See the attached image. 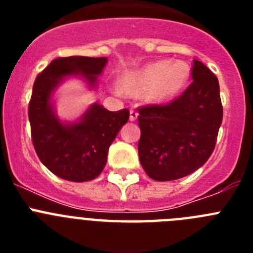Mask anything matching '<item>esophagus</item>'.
<instances>
[{
	"label": "esophagus",
	"instance_id": "esophagus-1",
	"mask_svg": "<svg viewBox=\"0 0 253 253\" xmlns=\"http://www.w3.org/2000/svg\"><path fill=\"white\" fill-rule=\"evenodd\" d=\"M137 118H138V113L135 110H133V109H131V110H130V116H129V119H130V122H135V120H137Z\"/></svg>",
	"mask_w": 253,
	"mask_h": 253
}]
</instances>
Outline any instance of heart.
I'll list each match as a JSON object with an SVG mask.
<instances>
[{
	"instance_id": "obj_1",
	"label": "heart",
	"mask_w": 253,
	"mask_h": 253,
	"mask_svg": "<svg viewBox=\"0 0 253 253\" xmlns=\"http://www.w3.org/2000/svg\"><path fill=\"white\" fill-rule=\"evenodd\" d=\"M189 78V69L182 62H153L124 75L120 87L124 92L142 93L154 102H163L177 95Z\"/></svg>"
}]
</instances>
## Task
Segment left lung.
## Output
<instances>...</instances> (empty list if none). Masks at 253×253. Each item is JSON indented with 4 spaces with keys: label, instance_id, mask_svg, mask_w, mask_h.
Wrapping results in <instances>:
<instances>
[{
    "label": "left lung",
    "instance_id": "left-lung-1",
    "mask_svg": "<svg viewBox=\"0 0 253 253\" xmlns=\"http://www.w3.org/2000/svg\"><path fill=\"white\" fill-rule=\"evenodd\" d=\"M193 82L167 105L139 107L138 153L147 175L172 181L193 173L211 156L223 119L219 82L194 59Z\"/></svg>",
    "mask_w": 253,
    "mask_h": 253
}]
</instances>
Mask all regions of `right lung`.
Wrapping results in <instances>:
<instances>
[{"mask_svg":"<svg viewBox=\"0 0 253 253\" xmlns=\"http://www.w3.org/2000/svg\"><path fill=\"white\" fill-rule=\"evenodd\" d=\"M106 63L105 57L57 58L35 80L29 102L31 139L39 160L58 177L73 182L97 177L106 165L109 147L128 122V109L109 111L93 104L78 122L62 123L51 104V93L64 78L84 77L95 87Z\"/></svg>","mask_w":253,"mask_h":253,"instance_id":"add662e5","label":"right lung"}]
</instances>
